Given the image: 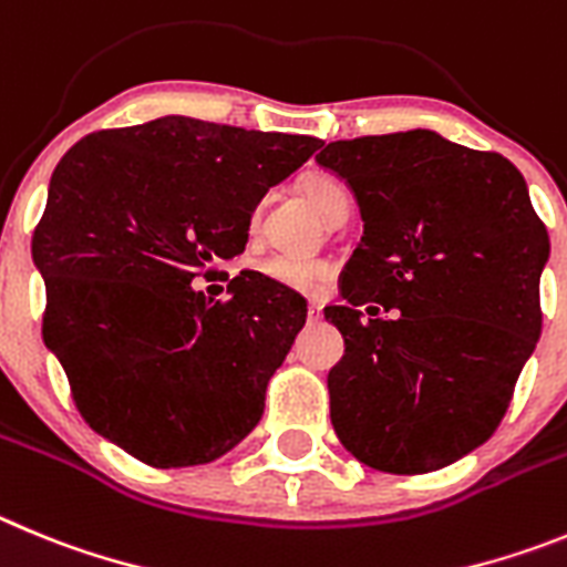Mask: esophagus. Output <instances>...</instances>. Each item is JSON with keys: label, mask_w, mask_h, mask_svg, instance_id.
Segmentation results:
<instances>
[{"label": "esophagus", "mask_w": 567, "mask_h": 567, "mask_svg": "<svg viewBox=\"0 0 567 567\" xmlns=\"http://www.w3.org/2000/svg\"><path fill=\"white\" fill-rule=\"evenodd\" d=\"M308 321H310V324L321 321V305L319 302H310L308 305Z\"/></svg>", "instance_id": "34e87169"}]
</instances>
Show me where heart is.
I'll list each match as a JSON object with an SVG mask.
<instances>
[{
	"label": "heart",
	"mask_w": 567,
	"mask_h": 567,
	"mask_svg": "<svg viewBox=\"0 0 567 567\" xmlns=\"http://www.w3.org/2000/svg\"><path fill=\"white\" fill-rule=\"evenodd\" d=\"M305 195L308 200L319 208L324 217H333V212L339 206H344L350 200L347 188L339 181L328 175H313L305 181ZM257 274H262L265 279L282 285V288L299 290V293H316L321 285H328L333 277V268L324 259L313 257H288V254H274V257H265L257 265Z\"/></svg>",
	"instance_id": "1"
}]
</instances>
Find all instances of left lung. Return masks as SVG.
<instances>
[{"label": "left lung", "mask_w": 567, "mask_h": 567, "mask_svg": "<svg viewBox=\"0 0 567 567\" xmlns=\"http://www.w3.org/2000/svg\"><path fill=\"white\" fill-rule=\"evenodd\" d=\"M316 163L364 220L344 305L324 308L344 336L328 375L336 435L379 472L461 461L497 430L543 330L550 243L528 186L497 152L432 130L333 141ZM367 301L402 313L364 320L361 307L379 310Z\"/></svg>", "instance_id": "8db88e82"}]
</instances>
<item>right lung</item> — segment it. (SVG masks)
Instances as JSON below:
<instances>
[{"label": "right lung", "mask_w": 567, "mask_h": 567, "mask_svg": "<svg viewBox=\"0 0 567 567\" xmlns=\"http://www.w3.org/2000/svg\"><path fill=\"white\" fill-rule=\"evenodd\" d=\"M319 146L163 115L61 157L33 234L44 344L101 437L181 468L217 461L257 426L308 302L257 271L234 277L226 302L192 279L246 251L257 203Z\"/></svg>", "instance_id": "obj_1"}]
</instances>
